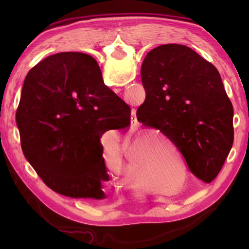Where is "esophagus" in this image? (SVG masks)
Instances as JSON below:
<instances>
[{"label": "esophagus", "instance_id": "esophagus-1", "mask_svg": "<svg viewBox=\"0 0 249 249\" xmlns=\"http://www.w3.org/2000/svg\"><path fill=\"white\" fill-rule=\"evenodd\" d=\"M131 121H133V123L135 125H137V118H136V116H131Z\"/></svg>", "mask_w": 249, "mask_h": 249}]
</instances>
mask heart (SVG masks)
<instances>
[{"label": "heart", "mask_w": 249, "mask_h": 249, "mask_svg": "<svg viewBox=\"0 0 249 249\" xmlns=\"http://www.w3.org/2000/svg\"><path fill=\"white\" fill-rule=\"evenodd\" d=\"M142 145H143V140H139L136 142L133 147L134 150H141ZM129 168L131 172H134L135 174H137V176H145L146 174V168L142 165L141 162H139L136 160L133 155V153H130L129 154Z\"/></svg>", "instance_id": "1"}]
</instances>
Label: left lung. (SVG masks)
<instances>
[{
	"instance_id": "1",
	"label": "left lung",
	"mask_w": 249,
	"mask_h": 249,
	"mask_svg": "<svg viewBox=\"0 0 249 249\" xmlns=\"http://www.w3.org/2000/svg\"><path fill=\"white\" fill-rule=\"evenodd\" d=\"M144 103L137 118L178 147L195 177L211 183L233 144V107L218 71L189 47L166 44L141 66Z\"/></svg>"
}]
</instances>
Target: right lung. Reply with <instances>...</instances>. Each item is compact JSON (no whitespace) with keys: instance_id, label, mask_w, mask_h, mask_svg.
Here are the masks:
<instances>
[{"instance_id":"right-lung-1","label":"right lung","mask_w":249,"mask_h":249,"mask_svg":"<svg viewBox=\"0 0 249 249\" xmlns=\"http://www.w3.org/2000/svg\"><path fill=\"white\" fill-rule=\"evenodd\" d=\"M16 121L23 154L47 186L66 197L106 198L100 138L127 127L130 108L104 83L91 55L61 52L32 68Z\"/></svg>"}]
</instances>
